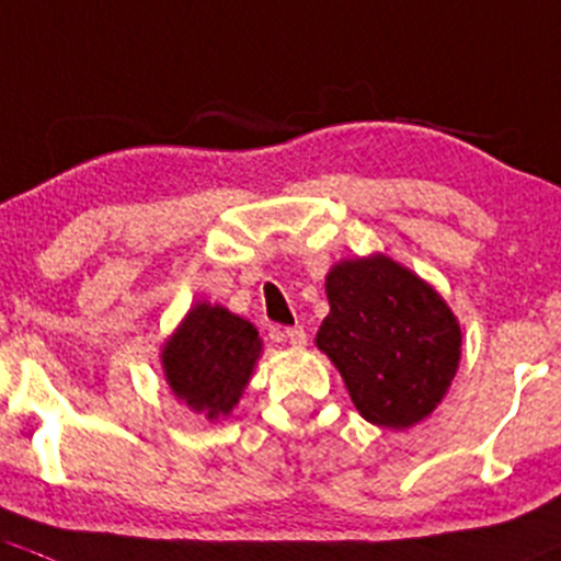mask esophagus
Here are the masks:
<instances>
[{"instance_id":"obj_1","label":"esophagus","mask_w":561,"mask_h":561,"mask_svg":"<svg viewBox=\"0 0 561 561\" xmlns=\"http://www.w3.org/2000/svg\"><path fill=\"white\" fill-rule=\"evenodd\" d=\"M283 337H286L288 345H294V348H305V343H308V332H305L302 327H288L286 332H283Z\"/></svg>"}]
</instances>
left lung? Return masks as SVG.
Listing matches in <instances>:
<instances>
[{"label":"left lung","mask_w":561,"mask_h":561,"mask_svg":"<svg viewBox=\"0 0 561 561\" xmlns=\"http://www.w3.org/2000/svg\"><path fill=\"white\" fill-rule=\"evenodd\" d=\"M329 316L316 343L343 375L356 410L378 426L426 419L459 367L461 332L435 288L386 256L327 275Z\"/></svg>","instance_id":"obj_1"}]
</instances>
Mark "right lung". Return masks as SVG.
Returning <instances> with one entry per match:
<instances>
[{"label": "right lung", "mask_w": 561, "mask_h": 561, "mask_svg": "<svg viewBox=\"0 0 561 561\" xmlns=\"http://www.w3.org/2000/svg\"><path fill=\"white\" fill-rule=\"evenodd\" d=\"M259 354L262 343L253 323L202 302L164 345L161 362L172 391L196 413L218 419L238 405Z\"/></svg>", "instance_id": "right-lung-1"}]
</instances>
